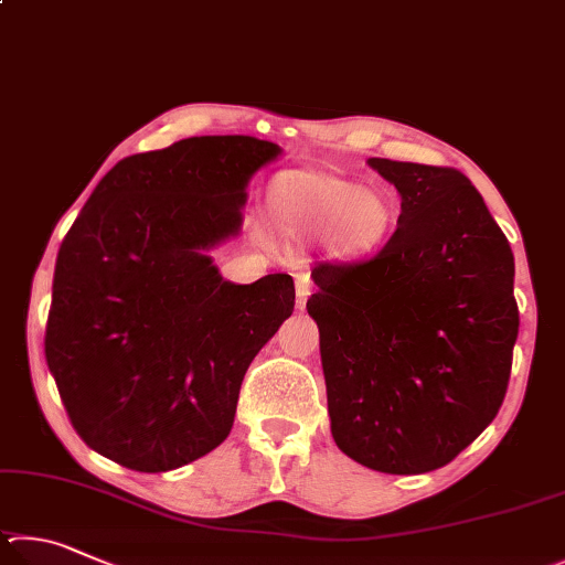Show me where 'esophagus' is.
Here are the masks:
<instances>
[{"label": "esophagus", "mask_w": 565, "mask_h": 565, "mask_svg": "<svg viewBox=\"0 0 565 565\" xmlns=\"http://www.w3.org/2000/svg\"><path fill=\"white\" fill-rule=\"evenodd\" d=\"M310 292H312V277H310V273H298V275H295V302H298V310H305Z\"/></svg>", "instance_id": "1"}]
</instances>
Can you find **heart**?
<instances>
[{
  "label": "heart",
  "mask_w": 565,
  "mask_h": 565,
  "mask_svg": "<svg viewBox=\"0 0 565 565\" xmlns=\"http://www.w3.org/2000/svg\"><path fill=\"white\" fill-rule=\"evenodd\" d=\"M270 207L282 231L292 235L330 233V247L342 257L377 253L394 225L387 198L320 173L277 178L270 188Z\"/></svg>",
  "instance_id": "obj_1"
}]
</instances>
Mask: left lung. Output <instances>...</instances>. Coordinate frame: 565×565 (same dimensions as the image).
<instances>
[{
  "instance_id": "8db88e82",
  "label": "left lung",
  "mask_w": 565,
  "mask_h": 565,
  "mask_svg": "<svg viewBox=\"0 0 565 565\" xmlns=\"http://www.w3.org/2000/svg\"><path fill=\"white\" fill-rule=\"evenodd\" d=\"M402 195L362 263H320L308 300L332 439L362 467L424 473L489 427L507 397L519 305L513 253L457 168L370 158Z\"/></svg>"
}]
</instances>
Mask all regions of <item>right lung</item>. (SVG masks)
Instances as JSON below:
<instances>
[{
    "mask_svg": "<svg viewBox=\"0 0 565 565\" xmlns=\"http://www.w3.org/2000/svg\"><path fill=\"white\" fill-rule=\"evenodd\" d=\"M280 146L193 136L128 156L68 227L44 354L88 447L158 473L231 434L247 367L295 308L290 275L223 280L207 250L241 233L245 188Z\"/></svg>",
    "mask_w": 565,
    "mask_h": 565,
    "instance_id": "right-lung-1",
    "label": "right lung"
}]
</instances>
